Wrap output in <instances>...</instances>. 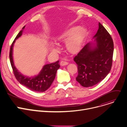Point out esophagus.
<instances>
[{
  "mask_svg": "<svg viewBox=\"0 0 127 127\" xmlns=\"http://www.w3.org/2000/svg\"><path fill=\"white\" fill-rule=\"evenodd\" d=\"M68 64V63L66 62L65 61H61L60 63V64L61 66H64V65H66Z\"/></svg>",
  "mask_w": 127,
  "mask_h": 127,
  "instance_id": "obj_1",
  "label": "esophagus"
}]
</instances>
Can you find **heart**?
<instances>
[{
	"mask_svg": "<svg viewBox=\"0 0 127 127\" xmlns=\"http://www.w3.org/2000/svg\"><path fill=\"white\" fill-rule=\"evenodd\" d=\"M88 35L86 28H80L79 26L74 27L64 32L59 35L56 40L59 42H65L66 41V50L72 54L78 53L81 50L82 44ZM52 51L56 52L58 48L52 44L51 47Z\"/></svg>",
	"mask_w": 127,
	"mask_h": 127,
	"instance_id": "b5f03b06",
	"label": "heart"
}]
</instances>
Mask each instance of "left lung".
<instances>
[{
  "label": "left lung",
  "mask_w": 127,
  "mask_h": 127,
  "mask_svg": "<svg viewBox=\"0 0 127 127\" xmlns=\"http://www.w3.org/2000/svg\"><path fill=\"white\" fill-rule=\"evenodd\" d=\"M98 25L93 41L88 43L74 58L78 69L76 79L84 87L93 86L102 81L112 64V38L100 22Z\"/></svg>",
  "instance_id": "left-lung-1"
}]
</instances>
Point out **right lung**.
Instances as JSON below:
<instances>
[{
    "mask_svg": "<svg viewBox=\"0 0 127 127\" xmlns=\"http://www.w3.org/2000/svg\"><path fill=\"white\" fill-rule=\"evenodd\" d=\"M25 28V26L22 28V30L17 34L11 46L10 60L11 66L15 76L20 84L24 85L33 91L38 92H44L49 88L52 85L55 78L56 72L60 68V65L58 64L59 61L54 63L44 65L38 75L33 77L24 75L19 72L15 66L14 65L13 58V49L15 42L22 35L23 30Z\"/></svg>",
    "mask_w": 127,
    "mask_h": 127,
    "instance_id": "right-lung-1",
    "label": "right lung"
}]
</instances>
